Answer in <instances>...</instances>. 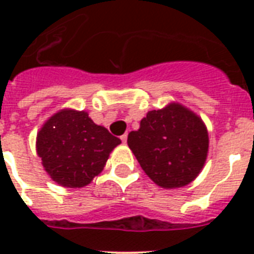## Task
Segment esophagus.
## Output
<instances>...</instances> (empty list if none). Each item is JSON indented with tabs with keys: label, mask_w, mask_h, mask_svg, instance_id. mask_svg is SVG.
I'll return each instance as SVG.
<instances>
[{
	"label": "esophagus",
	"mask_w": 254,
	"mask_h": 254,
	"mask_svg": "<svg viewBox=\"0 0 254 254\" xmlns=\"http://www.w3.org/2000/svg\"><path fill=\"white\" fill-rule=\"evenodd\" d=\"M121 140L123 141V143H126V141H127V133H125V135H122Z\"/></svg>",
	"instance_id": "obj_1"
}]
</instances>
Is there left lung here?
Instances as JSON below:
<instances>
[{"label":"left lung","mask_w":254,"mask_h":254,"mask_svg":"<svg viewBox=\"0 0 254 254\" xmlns=\"http://www.w3.org/2000/svg\"><path fill=\"white\" fill-rule=\"evenodd\" d=\"M128 147L145 174L163 188H179L201 171L208 152L205 126L180 105L154 110L131 131Z\"/></svg>","instance_id":"8db88e82"}]
</instances>
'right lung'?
Segmentation results:
<instances>
[{
    "mask_svg": "<svg viewBox=\"0 0 254 254\" xmlns=\"http://www.w3.org/2000/svg\"><path fill=\"white\" fill-rule=\"evenodd\" d=\"M121 139L95 125L84 111L64 110L37 135V152L45 170L60 186L80 188L105 168Z\"/></svg>",
    "mask_w": 254,
    "mask_h": 254,
    "instance_id": "1",
    "label": "right lung"
}]
</instances>
